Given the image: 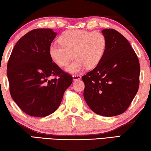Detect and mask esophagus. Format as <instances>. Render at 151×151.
Masks as SVG:
<instances>
[{
  "mask_svg": "<svg viewBox=\"0 0 151 151\" xmlns=\"http://www.w3.org/2000/svg\"><path fill=\"white\" fill-rule=\"evenodd\" d=\"M73 78L74 81L80 80V79L81 78V76L80 75H76V74H75V75H73Z\"/></svg>",
  "mask_w": 151,
  "mask_h": 151,
  "instance_id": "34e87169",
  "label": "esophagus"
}]
</instances>
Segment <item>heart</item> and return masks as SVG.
I'll return each mask as SVG.
<instances>
[{"mask_svg": "<svg viewBox=\"0 0 151 151\" xmlns=\"http://www.w3.org/2000/svg\"><path fill=\"white\" fill-rule=\"evenodd\" d=\"M60 45H51L48 48L50 59L60 67H66L73 59H76L68 66L71 73L81 72L98 66L105 53L106 39L103 33L85 30H66L58 39Z\"/></svg>", "mask_w": 151, "mask_h": 151, "instance_id": "obj_1", "label": "heart"}]
</instances>
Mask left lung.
I'll list each match as a JSON object with an SVG mask.
<instances>
[{"label":"left lung","instance_id":"1","mask_svg":"<svg viewBox=\"0 0 151 151\" xmlns=\"http://www.w3.org/2000/svg\"><path fill=\"white\" fill-rule=\"evenodd\" d=\"M105 53L99 65L83 76L84 98L91 109L104 116L129 108L139 87L140 64L129 42L114 29H103Z\"/></svg>","mask_w":151,"mask_h":151}]
</instances>
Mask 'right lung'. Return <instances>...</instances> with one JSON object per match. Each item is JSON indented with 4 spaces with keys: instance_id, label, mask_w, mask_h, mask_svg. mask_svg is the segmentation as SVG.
I'll return each instance as SVG.
<instances>
[{
    "instance_id": "add662e5",
    "label": "right lung",
    "mask_w": 151,
    "mask_h": 151,
    "mask_svg": "<svg viewBox=\"0 0 151 151\" xmlns=\"http://www.w3.org/2000/svg\"><path fill=\"white\" fill-rule=\"evenodd\" d=\"M56 35L50 29L30 30L17 42L8 61L10 93L19 108L30 116L43 117L53 113L72 84L73 76L53 63L48 55Z\"/></svg>"
}]
</instances>
